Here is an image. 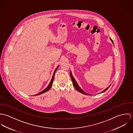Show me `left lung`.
Here are the masks:
<instances>
[{
  "label": "left lung",
  "mask_w": 133,
  "mask_h": 133,
  "mask_svg": "<svg viewBox=\"0 0 133 133\" xmlns=\"http://www.w3.org/2000/svg\"><path fill=\"white\" fill-rule=\"evenodd\" d=\"M110 38V39H111V41L112 42V43L114 44V42H113V40L111 39V38ZM70 76H71V79H72V82H73V85L74 86V87H75V88L76 89V90L78 91V92H79L80 93H82V94H84V95H90V94H87V93H85L80 87H79V86L78 85V83H77V82L76 81V80H75V79H74V78L73 77V76H72V72H71V71H70ZM111 86V85H109L107 88H106L104 90H103L102 92H101L100 93H103V92H104L105 91H106L109 88H110V87Z\"/></svg>",
  "instance_id": "8db88e82"
}]
</instances>
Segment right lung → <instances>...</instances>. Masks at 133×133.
Segmentation results:
<instances>
[{
  "label": "right lung",
  "instance_id": "add662e5",
  "mask_svg": "<svg viewBox=\"0 0 133 133\" xmlns=\"http://www.w3.org/2000/svg\"><path fill=\"white\" fill-rule=\"evenodd\" d=\"M58 66H59V65H58V66H57V68H56V69L55 70V71H54V73H53V76H52V79H51V81H50V82L49 84L48 85V87H46V88L44 90H43V91H41V92L35 95V96L40 95V94H42V93H45V92H46L48 91L50 89V88H51V87L52 86L53 82V80H54V75H55V74L56 71L57 70V69H58Z\"/></svg>",
  "mask_w": 133,
  "mask_h": 133
}]
</instances>
